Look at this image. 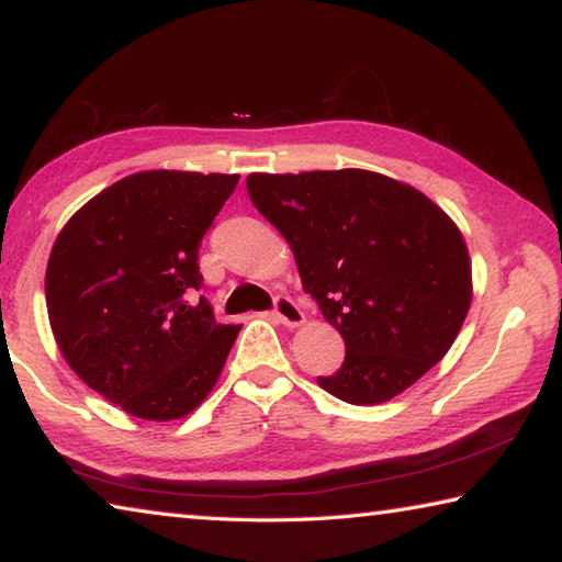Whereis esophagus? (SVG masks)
Masks as SVG:
<instances>
[{
    "label": "esophagus",
    "mask_w": 562,
    "mask_h": 562,
    "mask_svg": "<svg viewBox=\"0 0 562 562\" xmlns=\"http://www.w3.org/2000/svg\"><path fill=\"white\" fill-rule=\"evenodd\" d=\"M274 315H278L284 327H300L304 322V312L300 310V304L292 297H284V294L274 297Z\"/></svg>",
    "instance_id": "obj_1"
}]
</instances>
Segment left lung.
<instances>
[{"mask_svg": "<svg viewBox=\"0 0 562 562\" xmlns=\"http://www.w3.org/2000/svg\"><path fill=\"white\" fill-rule=\"evenodd\" d=\"M255 207L290 243L302 288L345 339L319 386L347 404H382L441 361L471 307L459 227L416 188L372 170L250 173Z\"/></svg>", "mask_w": 562, "mask_h": 562, "instance_id": "left-lung-1", "label": "left lung"}]
</instances>
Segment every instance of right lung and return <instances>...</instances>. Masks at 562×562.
Wrapping results in <instances>:
<instances>
[{"instance_id": "add662e5", "label": "right lung", "mask_w": 562, "mask_h": 562, "mask_svg": "<svg viewBox=\"0 0 562 562\" xmlns=\"http://www.w3.org/2000/svg\"><path fill=\"white\" fill-rule=\"evenodd\" d=\"M240 176L144 170L79 207L52 247L46 310L64 359L123 412L173 422L211 394L240 325L201 290V240Z\"/></svg>"}]
</instances>
